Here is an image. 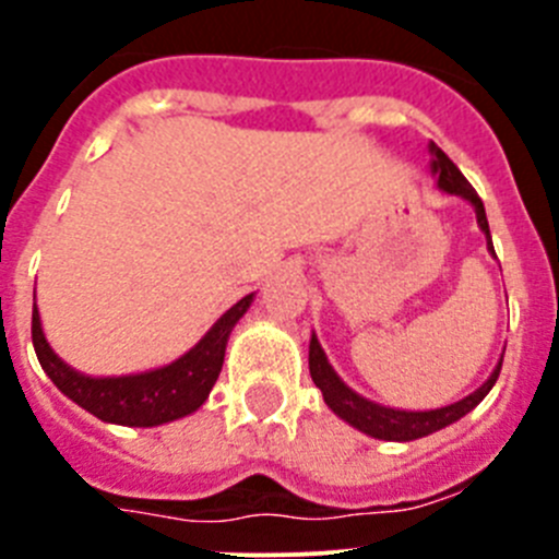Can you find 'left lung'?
I'll return each instance as SVG.
<instances>
[{
  "mask_svg": "<svg viewBox=\"0 0 559 559\" xmlns=\"http://www.w3.org/2000/svg\"><path fill=\"white\" fill-rule=\"evenodd\" d=\"M433 153V165L431 170L437 173L439 187L453 195H462V199L471 201L476 206V218L478 226L487 237H490V224H487V215H484V204L478 199V192L473 190V185L462 176L456 165L445 156V151L437 145H431ZM490 251L492 249V240H490ZM310 378L324 394V403L338 414L341 419H347L349 426H355L358 431L369 433L374 439H392V442H412V439L419 437H428V433L439 431V428L451 426L456 419H462L464 414L473 412V408L487 397V392L492 389V383L498 380V372H501V364L496 367V372L490 374V380L484 383L481 389L471 394V397L459 400L453 406L445 408H433V412H397V408H386V406H378V403H369L367 397H360L355 394L353 389L333 372V367L328 364V355H324L322 344L316 341V335L310 338Z\"/></svg>",
  "mask_w": 559,
  "mask_h": 559,
  "instance_id": "1",
  "label": "left lung"
}]
</instances>
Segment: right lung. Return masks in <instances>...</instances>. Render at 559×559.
Segmentation results:
<instances>
[{"instance_id": "1", "label": "right lung", "mask_w": 559, "mask_h": 559, "mask_svg": "<svg viewBox=\"0 0 559 559\" xmlns=\"http://www.w3.org/2000/svg\"><path fill=\"white\" fill-rule=\"evenodd\" d=\"M251 305V294L243 296L235 308L221 316L215 328L204 335L187 355L173 360L170 367L153 369L142 374H122V378H88V374L69 369L44 338L41 319L33 305V347H36L38 364L49 380L75 400L78 406L95 414L103 423H117V426H162L170 419H179L192 414L204 400L210 397L221 367H224L226 341L237 319L246 313Z\"/></svg>"}]
</instances>
